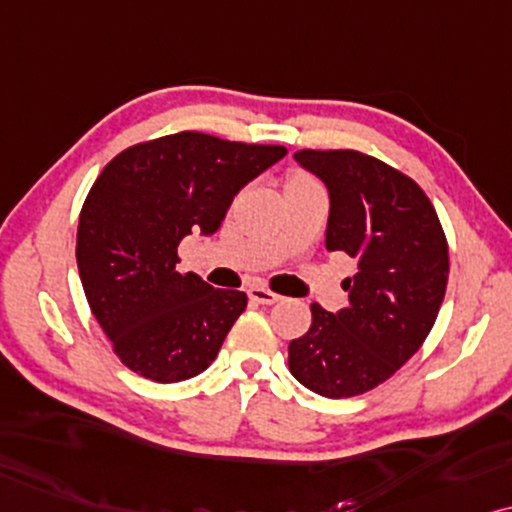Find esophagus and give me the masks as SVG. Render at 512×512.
Returning <instances> with one entry per match:
<instances>
[{"label":"esophagus","mask_w":512,"mask_h":512,"mask_svg":"<svg viewBox=\"0 0 512 512\" xmlns=\"http://www.w3.org/2000/svg\"><path fill=\"white\" fill-rule=\"evenodd\" d=\"M248 297L252 299V302H257V304H276V302H281V295H276V292L262 288V285H252V288L248 290Z\"/></svg>","instance_id":"obj_1"}]
</instances>
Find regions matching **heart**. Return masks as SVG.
I'll list each match as a JSON object with an SVG mask.
<instances>
[{
  "mask_svg": "<svg viewBox=\"0 0 512 512\" xmlns=\"http://www.w3.org/2000/svg\"><path fill=\"white\" fill-rule=\"evenodd\" d=\"M302 182H311L309 177H302V175H297V177H292V180L288 182V185H302Z\"/></svg>",
  "mask_w": 512,
  "mask_h": 512,
  "instance_id": "b5f03b06",
  "label": "heart"
}]
</instances>
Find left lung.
I'll list each match as a JSON object with an SVG mask.
<instances>
[{
	"mask_svg": "<svg viewBox=\"0 0 512 512\" xmlns=\"http://www.w3.org/2000/svg\"><path fill=\"white\" fill-rule=\"evenodd\" d=\"M295 161L330 196L325 248L358 260L349 306L311 304V327L292 339V377L325 398L379 386L424 344L445 299L449 255L433 203L417 182L353 149H302Z\"/></svg>",
	"mask_w": 512,
	"mask_h": 512,
	"instance_id": "1",
	"label": "left lung"
}]
</instances>
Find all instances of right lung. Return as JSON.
<instances>
[{"label":"right lung","mask_w":512,"mask_h":512,"mask_svg":"<svg viewBox=\"0 0 512 512\" xmlns=\"http://www.w3.org/2000/svg\"><path fill=\"white\" fill-rule=\"evenodd\" d=\"M288 154L206 133H175L114 156L79 215L77 267L88 306L114 353L140 377H196L248 297L177 271V245L213 236L234 196Z\"/></svg>","instance_id":"obj_1"}]
</instances>
